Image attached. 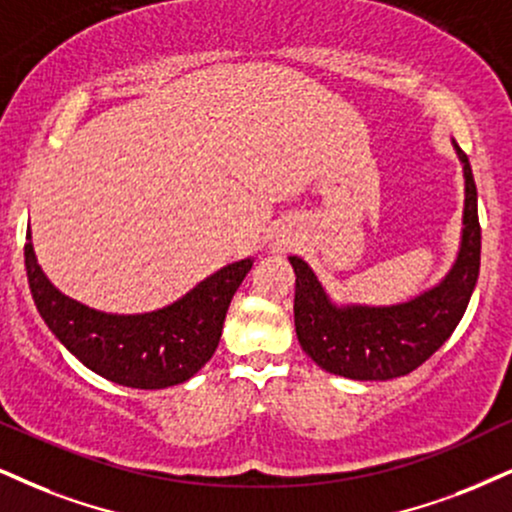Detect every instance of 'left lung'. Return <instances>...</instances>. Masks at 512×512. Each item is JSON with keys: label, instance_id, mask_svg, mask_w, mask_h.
<instances>
[{"label": "left lung", "instance_id": "left-lung-1", "mask_svg": "<svg viewBox=\"0 0 512 512\" xmlns=\"http://www.w3.org/2000/svg\"><path fill=\"white\" fill-rule=\"evenodd\" d=\"M465 173L463 242L451 273L430 292L399 306H334L318 277L292 256L296 273L294 325L301 349L320 368L349 380H394L420 368L456 330L479 275L482 227L468 154L458 147Z\"/></svg>", "mask_w": 512, "mask_h": 512}]
</instances>
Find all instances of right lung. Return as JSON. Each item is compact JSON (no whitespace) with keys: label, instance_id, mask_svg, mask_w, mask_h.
Masks as SVG:
<instances>
[{"label":"right lung","instance_id":"obj_1","mask_svg":"<svg viewBox=\"0 0 512 512\" xmlns=\"http://www.w3.org/2000/svg\"><path fill=\"white\" fill-rule=\"evenodd\" d=\"M251 266V258L230 263L161 311L111 315L61 294L37 266L30 235L25 242L30 292L49 330L87 368L132 389L173 387L211 361L227 306Z\"/></svg>","mask_w":512,"mask_h":512}]
</instances>
